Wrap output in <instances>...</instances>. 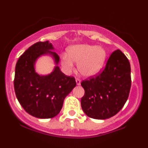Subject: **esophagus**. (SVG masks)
<instances>
[{
    "instance_id": "obj_1",
    "label": "esophagus",
    "mask_w": 148,
    "mask_h": 148,
    "mask_svg": "<svg viewBox=\"0 0 148 148\" xmlns=\"http://www.w3.org/2000/svg\"><path fill=\"white\" fill-rule=\"evenodd\" d=\"M76 83H77V85H80L81 84V80L79 79H76Z\"/></svg>"
}]
</instances>
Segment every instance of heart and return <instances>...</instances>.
<instances>
[{"label": "heart", "instance_id": "heart-1", "mask_svg": "<svg viewBox=\"0 0 148 148\" xmlns=\"http://www.w3.org/2000/svg\"><path fill=\"white\" fill-rule=\"evenodd\" d=\"M106 52L101 47L80 44L68 49L67 54L61 56V64L64 70L69 73L74 68V62L77 63V69L84 77L96 75L103 66Z\"/></svg>", "mask_w": 148, "mask_h": 148}]
</instances>
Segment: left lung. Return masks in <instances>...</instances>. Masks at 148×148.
Masks as SVG:
<instances>
[{
    "instance_id": "obj_1",
    "label": "left lung",
    "mask_w": 148,
    "mask_h": 148,
    "mask_svg": "<svg viewBox=\"0 0 148 148\" xmlns=\"http://www.w3.org/2000/svg\"><path fill=\"white\" fill-rule=\"evenodd\" d=\"M84 96L81 106L87 116L107 119L121 111L126 102L131 86L130 62L119 49L114 51L103 71L96 77L83 81Z\"/></svg>"
}]
</instances>
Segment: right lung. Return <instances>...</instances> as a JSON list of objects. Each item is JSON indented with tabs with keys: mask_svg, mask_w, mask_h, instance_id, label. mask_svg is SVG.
Returning <instances> with one entry per match:
<instances>
[{
	"mask_svg": "<svg viewBox=\"0 0 148 148\" xmlns=\"http://www.w3.org/2000/svg\"><path fill=\"white\" fill-rule=\"evenodd\" d=\"M49 41L38 42L29 47L15 66L14 88L16 97L27 113L38 119H52L61 111L65 97L76 86L75 79L62 73L60 57ZM49 55L56 66L49 75H40L35 63L42 56Z\"/></svg>",
	"mask_w": 148,
	"mask_h": 148,
	"instance_id": "add662e5",
	"label": "right lung"
}]
</instances>
